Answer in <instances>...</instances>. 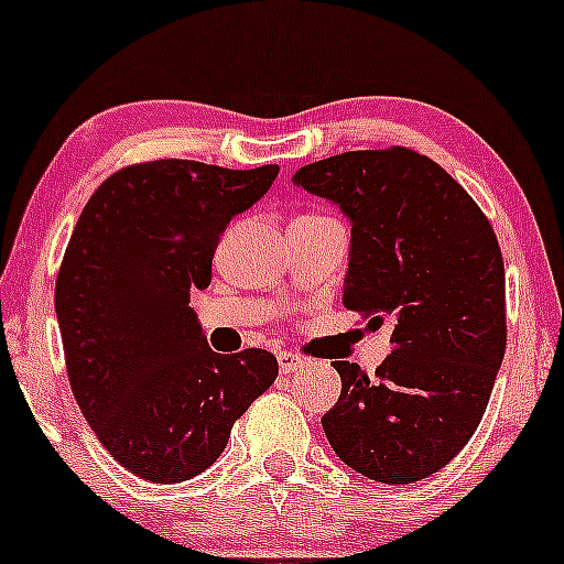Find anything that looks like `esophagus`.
I'll list each match as a JSON object with an SVG mask.
<instances>
[{"label": "esophagus", "instance_id": "esophagus-1", "mask_svg": "<svg viewBox=\"0 0 564 564\" xmlns=\"http://www.w3.org/2000/svg\"><path fill=\"white\" fill-rule=\"evenodd\" d=\"M280 372L282 376H290V372H295V370H301L303 365H306V359L301 357V354H295V351H280Z\"/></svg>", "mask_w": 564, "mask_h": 564}]
</instances>
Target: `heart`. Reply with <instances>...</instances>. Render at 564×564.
Masks as SVG:
<instances>
[{
    "label": "heart",
    "instance_id": "heart-1",
    "mask_svg": "<svg viewBox=\"0 0 564 564\" xmlns=\"http://www.w3.org/2000/svg\"><path fill=\"white\" fill-rule=\"evenodd\" d=\"M306 218H314V215H306Z\"/></svg>",
    "mask_w": 564,
    "mask_h": 564
}]
</instances>
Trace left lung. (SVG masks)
I'll list each match as a JSON object with an SVG mask.
<instances>
[{"label": "left lung", "mask_w": 564, "mask_h": 564, "mask_svg": "<svg viewBox=\"0 0 564 564\" xmlns=\"http://www.w3.org/2000/svg\"><path fill=\"white\" fill-rule=\"evenodd\" d=\"M295 186L351 220L344 306L394 351L376 376L333 362L340 397L322 415L354 471L410 485L464 451L506 351L503 256L490 220L453 175L404 145L312 162Z\"/></svg>", "instance_id": "obj_1"}]
</instances>
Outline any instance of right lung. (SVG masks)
Returning a JSON list of instances; mask_svg holds the SVG:
<instances>
[{"mask_svg":"<svg viewBox=\"0 0 564 564\" xmlns=\"http://www.w3.org/2000/svg\"><path fill=\"white\" fill-rule=\"evenodd\" d=\"M276 173L130 164L74 226L55 282L68 381L100 445L135 477L173 485L213 466L280 372L271 351L215 354L188 306L213 280L220 234Z\"/></svg>","mask_w":564,"mask_h":564,"instance_id":"add662e5","label":"right lung"}]
</instances>
